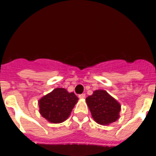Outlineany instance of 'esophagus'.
<instances>
[{"mask_svg": "<svg viewBox=\"0 0 156 156\" xmlns=\"http://www.w3.org/2000/svg\"><path fill=\"white\" fill-rule=\"evenodd\" d=\"M79 98L80 99L85 98V94H79Z\"/></svg>", "mask_w": 156, "mask_h": 156, "instance_id": "obj_1", "label": "esophagus"}]
</instances>
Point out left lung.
Segmentation results:
<instances>
[{
	"label": "left lung",
	"instance_id": "1",
	"mask_svg": "<svg viewBox=\"0 0 156 156\" xmlns=\"http://www.w3.org/2000/svg\"><path fill=\"white\" fill-rule=\"evenodd\" d=\"M94 121L99 124L108 125L119 118L121 105L104 90H97L86 98Z\"/></svg>",
	"mask_w": 156,
	"mask_h": 156
}]
</instances>
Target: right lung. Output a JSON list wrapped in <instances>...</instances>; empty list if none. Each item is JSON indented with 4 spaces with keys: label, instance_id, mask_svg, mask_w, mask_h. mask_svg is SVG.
I'll return each mask as SVG.
<instances>
[{
    "label": "right lung",
    "instance_id": "obj_1",
    "mask_svg": "<svg viewBox=\"0 0 156 156\" xmlns=\"http://www.w3.org/2000/svg\"><path fill=\"white\" fill-rule=\"evenodd\" d=\"M77 101L78 98L73 92L55 88L39 100L40 113L50 122L60 123L68 119Z\"/></svg>",
    "mask_w": 156,
    "mask_h": 156
}]
</instances>
